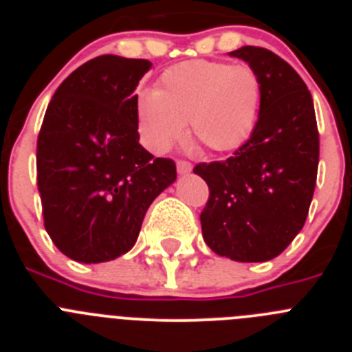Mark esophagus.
<instances>
[{
    "label": "esophagus",
    "mask_w": 352,
    "mask_h": 352,
    "mask_svg": "<svg viewBox=\"0 0 352 352\" xmlns=\"http://www.w3.org/2000/svg\"><path fill=\"white\" fill-rule=\"evenodd\" d=\"M176 167H178L179 174H188L192 170V164L186 160H178L176 162Z\"/></svg>",
    "instance_id": "1"
}]
</instances>
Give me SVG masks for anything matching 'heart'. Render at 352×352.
<instances>
[{
	"label": "heart",
	"mask_w": 352,
	"mask_h": 352,
	"mask_svg": "<svg viewBox=\"0 0 352 352\" xmlns=\"http://www.w3.org/2000/svg\"><path fill=\"white\" fill-rule=\"evenodd\" d=\"M263 82L248 65L194 60L167 68L153 91L138 100V130L142 144L153 153L167 149L185 135L213 151L243 144L259 114Z\"/></svg>",
	"instance_id": "heart-1"
}]
</instances>
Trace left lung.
<instances>
[{"instance_id":"8db88e82","label":"left lung","mask_w":352,"mask_h":352,"mask_svg":"<svg viewBox=\"0 0 352 352\" xmlns=\"http://www.w3.org/2000/svg\"><path fill=\"white\" fill-rule=\"evenodd\" d=\"M229 54L259 74V120L232 157L194 167L210 188L201 226L214 254L263 263L280 256L309 214L319 166L316 111L307 84L280 56L254 45Z\"/></svg>"}]
</instances>
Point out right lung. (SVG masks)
<instances>
[{
  "mask_svg": "<svg viewBox=\"0 0 352 352\" xmlns=\"http://www.w3.org/2000/svg\"><path fill=\"white\" fill-rule=\"evenodd\" d=\"M148 60L104 54L74 70L52 95L36 141L45 231L86 264L135 245L149 204L176 179L170 158L139 144L138 88Z\"/></svg>",
  "mask_w": 352,
  "mask_h": 352,
  "instance_id": "obj_1",
  "label": "right lung"
}]
</instances>
